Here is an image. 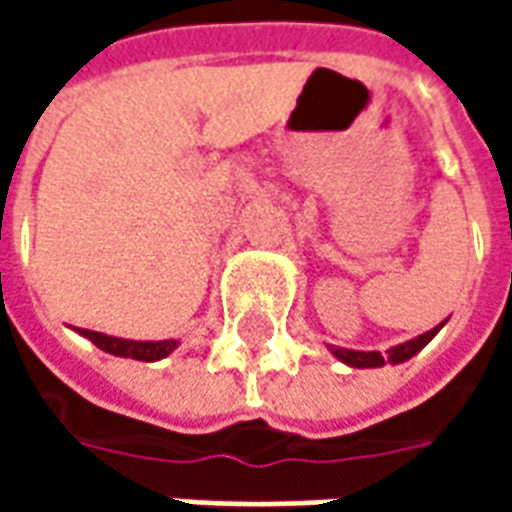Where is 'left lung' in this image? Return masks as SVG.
Masks as SVG:
<instances>
[{
  "mask_svg": "<svg viewBox=\"0 0 512 512\" xmlns=\"http://www.w3.org/2000/svg\"><path fill=\"white\" fill-rule=\"evenodd\" d=\"M439 329H441V323L436 326V329H430V332L419 334V337H414V340H408V343L389 348L386 356H381L378 351H348V348H332V354L337 356L340 362H345V365H351V367H384L386 362L400 365V362H406V359H411L414 354H419V351H422V348L436 337Z\"/></svg>",
  "mask_w": 512,
  "mask_h": 512,
  "instance_id": "1",
  "label": "left lung"
}]
</instances>
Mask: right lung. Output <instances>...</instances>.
I'll return each instance as SVG.
<instances>
[{
    "label": "right lung",
    "mask_w": 512,
    "mask_h": 512,
    "mask_svg": "<svg viewBox=\"0 0 512 512\" xmlns=\"http://www.w3.org/2000/svg\"><path fill=\"white\" fill-rule=\"evenodd\" d=\"M82 337H87L90 343L98 345L101 351L115 356H126V359H139V362H156V359H164L175 348H178V340H158V343H142V340H123V337H109V334L90 332V329H79Z\"/></svg>",
    "instance_id": "add662e5"
}]
</instances>
